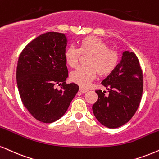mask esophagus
Instances as JSON below:
<instances>
[{"label": "esophagus", "instance_id": "esophagus-1", "mask_svg": "<svg viewBox=\"0 0 159 159\" xmlns=\"http://www.w3.org/2000/svg\"><path fill=\"white\" fill-rule=\"evenodd\" d=\"M88 91H89V90H88V89H83V88H82V87L80 88V91L81 92V93H86V92H87Z\"/></svg>", "mask_w": 159, "mask_h": 159}]
</instances>
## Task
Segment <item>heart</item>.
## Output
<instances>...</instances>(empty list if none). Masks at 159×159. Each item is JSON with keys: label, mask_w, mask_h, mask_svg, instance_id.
I'll return each mask as SVG.
<instances>
[{"label": "heart", "mask_w": 159, "mask_h": 159, "mask_svg": "<svg viewBox=\"0 0 159 159\" xmlns=\"http://www.w3.org/2000/svg\"><path fill=\"white\" fill-rule=\"evenodd\" d=\"M82 54L90 55L86 67L80 66L70 72V80L81 87L85 88L97 76L109 75L116 67L119 56L116 52L110 49L102 39L89 36L81 41L80 48L70 46L65 51V60L70 67L77 66Z\"/></svg>", "instance_id": "b5f03b06"}]
</instances>
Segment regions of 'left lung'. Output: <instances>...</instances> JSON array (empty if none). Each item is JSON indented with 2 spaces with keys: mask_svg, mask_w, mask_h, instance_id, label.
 Here are the masks:
<instances>
[{
  "mask_svg": "<svg viewBox=\"0 0 159 159\" xmlns=\"http://www.w3.org/2000/svg\"><path fill=\"white\" fill-rule=\"evenodd\" d=\"M109 92L96 91L97 101L92 106L95 117L108 128H116L134 116L143 91V76L139 61L134 52L125 51L120 62L102 82Z\"/></svg>",
  "mask_w": 159,
  "mask_h": 159,
  "instance_id": "1",
  "label": "left lung"
}]
</instances>
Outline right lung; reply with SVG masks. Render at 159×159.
<instances>
[{"mask_svg":"<svg viewBox=\"0 0 159 159\" xmlns=\"http://www.w3.org/2000/svg\"><path fill=\"white\" fill-rule=\"evenodd\" d=\"M67 42L64 34L46 32L25 47L17 62L16 79L21 100L33 117L43 123L61 118L79 91L76 84L66 83ZM57 84L61 89H57Z\"/></svg>","mask_w":159,"mask_h":159,"instance_id":"obj_1","label":"right lung"}]
</instances>
